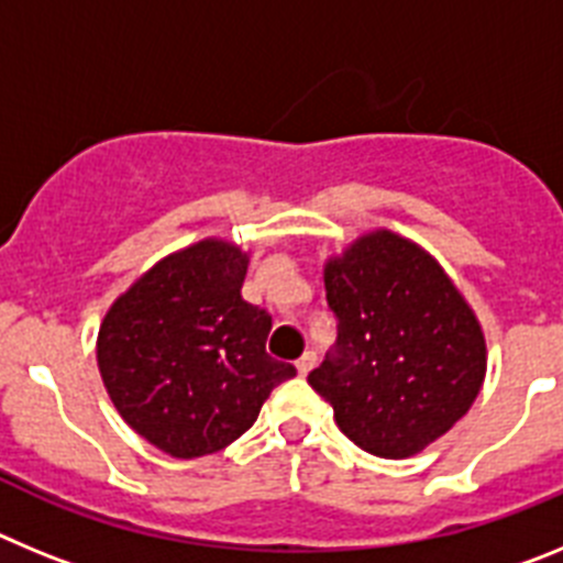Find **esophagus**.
Wrapping results in <instances>:
<instances>
[{
    "mask_svg": "<svg viewBox=\"0 0 563 563\" xmlns=\"http://www.w3.org/2000/svg\"><path fill=\"white\" fill-rule=\"evenodd\" d=\"M312 366H316V352H305V355L296 361V369L298 375H310Z\"/></svg>",
    "mask_w": 563,
    "mask_h": 563,
    "instance_id": "34e87169",
    "label": "esophagus"
}]
</instances>
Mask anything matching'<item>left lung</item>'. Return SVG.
<instances>
[{"label": "left lung", "mask_w": 563, "mask_h": 563, "mask_svg": "<svg viewBox=\"0 0 563 563\" xmlns=\"http://www.w3.org/2000/svg\"><path fill=\"white\" fill-rule=\"evenodd\" d=\"M335 355L307 383L357 449L406 460L467 415L487 372L479 318L440 262L377 228L324 265Z\"/></svg>", "instance_id": "8db88e82"}]
</instances>
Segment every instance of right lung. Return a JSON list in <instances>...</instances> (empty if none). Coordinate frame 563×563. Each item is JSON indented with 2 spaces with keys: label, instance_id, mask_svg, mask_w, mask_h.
I'll return each instance as SVG.
<instances>
[{
  "label": "right lung",
  "instance_id": "add662e5",
  "mask_svg": "<svg viewBox=\"0 0 563 563\" xmlns=\"http://www.w3.org/2000/svg\"><path fill=\"white\" fill-rule=\"evenodd\" d=\"M247 253L200 239L148 267L98 330V369L132 431L177 460L217 454L256 422L296 366L267 355V310L247 305Z\"/></svg>",
  "mask_w": 563,
  "mask_h": 563
}]
</instances>
